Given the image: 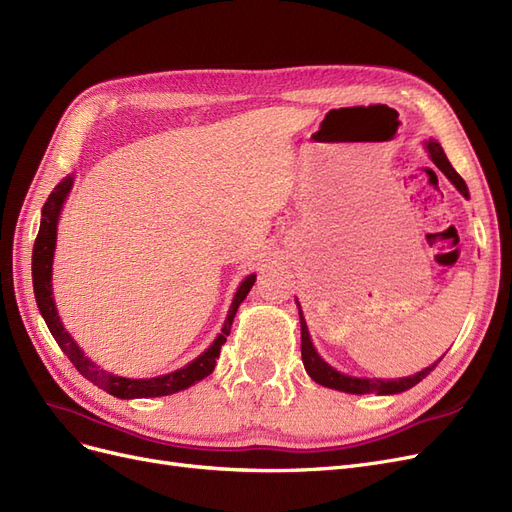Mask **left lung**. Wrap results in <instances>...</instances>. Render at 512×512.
<instances>
[{"label":"left lung","instance_id":"obj_1","mask_svg":"<svg viewBox=\"0 0 512 512\" xmlns=\"http://www.w3.org/2000/svg\"><path fill=\"white\" fill-rule=\"evenodd\" d=\"M426 151L430 154V160L437 164V168L441 170V173L456 185L458 192L468 198V187L464 183V179L453 170V166L449 164L445 151L441 147V143L437 139H428L426 143ZM299 306V304H297ZM299 325H301V361H304V367L308 371V375L312 377V380L320 386L325 388H333V390H339V392H350V394H399V392H405L409 388H413L418 382H422L424 377L437 367V363H434L432 367H426L422 369L420 373L415 375H409V377H399V380H369V377H350V375H344L335 371L333 367H329L323 358L318 356V352L314 350L312 346V339H310V333H308V325H306V318H304V312H301L299 308Z\"/></svg>","mask_w":512,"mask_h":512}]
</instances>
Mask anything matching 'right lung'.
<instances>
[{
    "label": "right lung",
    "mask_w": 512,
    "mask_h": 512,
    "mask_svg": "<svg viewBox=\"0 0 512 512\" xmlns=\"http://www.w3.org/2000/svg\"><path fill=\"white\" fill-rule=\"evenodd\" d=\"M73 185V177H65L59 185L54 187V192L48 196L44 208H42V223H40V232H37L35 244H33V291H35V301L37 308H40L46 325L56 339V344L61 346V350L67 354L73 367L78 369L86 380H90L94 386L103 388L105 392L118 396V399H149V396H166V394H175L179 390H185L192 384L204 380L206 375H211L215 369V361L219 358L221 346L227 342V335L232 331L234 316L238 312V306L244 301V297L249 295L251 287L255 285V274L246 276L242 280V285L238 287L234 301L230 306V312H227V318L223 323L221 333L213 342V346L206 352H202L196 361L185 365L183 369H177L168 375L160 377H151V380H130V377H120L113 375L105 369H101L97 363H92L88 356L80 350V346L73 342V337L65 331L61 316L56 314L54 306V297H52V259H54V246H56V223H59V215L63 202L69 194V189Z\"/></svg>",
    "instance_id": "1"
}]
</instances>
